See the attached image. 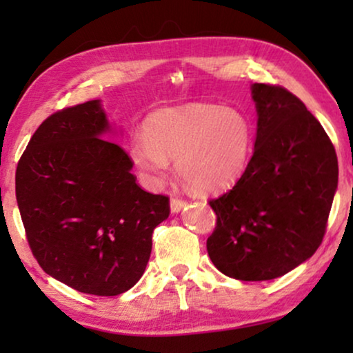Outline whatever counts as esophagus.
<instances>
[{"mask_svg": "<svg viewBox=\"0 0 353 353\" xmlns=\"http://www.w3.org/2000/svg\"><path fill=\"white\" fill-rule=\"evenodd\" d=\"M186 207V202L183 199H178V197H172L170 201V210L173 214H178V212L183 210Z\"/></svg>", "mask_w": 353, "mask_h": 353, "instance_id": "obj_1", "label": "esophagus"}]
</instances>
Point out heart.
Returning <instances> with one entry per match:
<instances>
[{
  "label": "heart",
  "instance_id": "b5f03b06",
  "mask_svg": "<svg viewBox=\"0 0 353 353\" xmlns=\"http://www.w3.org/2000/svg\"><path fill=\"white\" fill-rule=\"evenodd\" d=\"M252 148L254 127L244 112L194 104L149 115L144 137L130 141L128 156L149 185H162L175 159L176 173L194 190L219 192L243 176Z\"/></svg>",
  "mask_w": 353,
  "mask_h": 353
}]
</instances>
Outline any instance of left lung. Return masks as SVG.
<instances>
[{"label": "left lung", "instance_id": "1", "mask_svg": "<svg viewBox=\"0 0 353 353\" xmlns=\"http://www.w3.org/2000/svg\"><path fill=\"white\" fill-rule=\"evenodd\" d=\"M257 137L233 190L210 207L212 263L241 281H267L320 248L337 190V156L321 123L281 86L254 83Z\"/></svg>", "mask_w": 353, "mask_h": 353}]
</instances>
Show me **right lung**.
<instances>
[{
    "label": "right lung",
    "mask_w": 353,
    "mask_h": 353,
    "mask_svg": "<svg viewBox=\"0 0 353 353\" xmlns=\"http://www.w3.org/2000/svg\"><path fill=\"white\" fill-rule=\"evenodd\" d=\"M99 99L43 122L16 170V199L37 262L57 281L119 296L139 281L168 197L141 190Z\"/></svg>",
    "instance_id": "right-lung-1"
}]
</instances>
